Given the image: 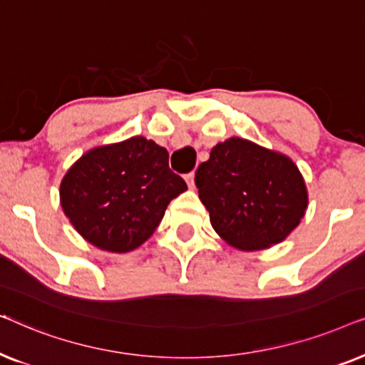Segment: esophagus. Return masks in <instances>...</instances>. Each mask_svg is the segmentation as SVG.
<instances>
[{"instance_id":"obj_1","label":"esophagus","mask_w":365,"mask_h":365,"mask_svg":"<svg viewBox=\"0 0 365 365\" xmlns=\"http://www.w3.org/2000/svg\"><path fill=\"white\" fill-rule=\"evenodd\" d=\"M184 179H186L187 186L192 189V187H194V173H189V174H186V178H184Z\"/></svg>"}]
</instances>
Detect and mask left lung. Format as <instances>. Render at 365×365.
Wrapping results in <instances>:
<instances>
[{
    "instance_id": "8db88e82",
    "label": "left lung",
    "mask_w": 365,
    "mask_h": 365,
    "mask_svg": "<svg viewBox=\"0 0 365 365\" xmlns=\"http://www.w3.org/2000/svg\"><path fill=\"white\" fill-rule=\"evenodd\" d=\"M194 182L214 231L246 252L282 242L309 204L297 164L242 138L217 143L207 161L199 164Z\"/></svg>"
}]
</instances>
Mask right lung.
Here are the masks:
<instances>
[{"label": "right lung", "instance_id": "right-lung-1", "mask_svg": "<svg viewBox=\"0 0 365 365\" xmlns=\"http://www.w3.org/2000/svg\"><path fill=\"white\" fill-rule=\"evenodd\" d=\"M168 163L166 149L143 136L89 149L64 174L63 212L94 247L134 251L156 231L168 204L187 189Z\"/></svg>", "mask_w": 365, "mask_h": 365}]
</instances>
